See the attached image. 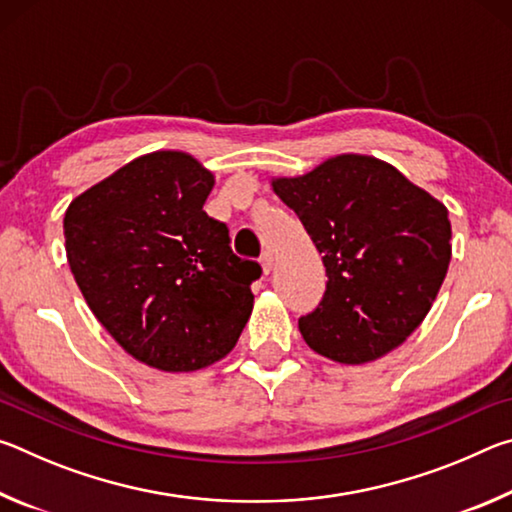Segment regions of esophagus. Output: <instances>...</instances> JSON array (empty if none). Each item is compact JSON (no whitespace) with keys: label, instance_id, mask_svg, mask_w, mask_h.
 <instances>
[{"label":"esophagus","instance_id":"1","mask_svg":"<svg viewBox=\"0 0 512 512\" xmlns=\"http://www.w3.org/2000/svg\"><path fill=\"white\" fill-rule=\"evenodd\" d=\"M259 264H262V271H264L266 275L271 273V268H273V253H271V250H264L262 259H259Z\"/></svg>","mask_w":512,"mask_h":512}]
</instances>
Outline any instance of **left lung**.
<instances>
[{
	"label": "left lung",
	"mask_w": 512,
	"mask_h": 512,
	"mask_svg": "<svg viewBox=\"0 0 512 512\" xmlns=\"http://www.w3.org/2000/svg\"><path fill=\"white\" fill-rule=\"evenodd\" d=\"M271 185L323 253L325 296L298 320L309 348L361 366L402 345L447 275V207L393 164L359 153L334 155Z\"/></svg>",
	"instance_id": "1"
}]
</instances>
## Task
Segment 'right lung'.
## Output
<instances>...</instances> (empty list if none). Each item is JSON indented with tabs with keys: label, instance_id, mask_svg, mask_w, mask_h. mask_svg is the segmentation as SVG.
Listing matches in <instances>:
<instances>
[{
	"label": "right lung",
	"instance_id": "right-lung-1",
	"mask_svg": "<svg viewBox=\"0 0 512 512\" xmlns=\"http://www.w3.org/2000/svg\"><path fill=\"white\" fill-rule=\"evenodd\" d=\"M214 173L183 151L124 164L69 203L65 250L85 302L124 352L194 372L235 348L262 268L205 214Z\"/></svg>",
	"mask_w": 512,
	"mask_h": 512
}]
</instances>
